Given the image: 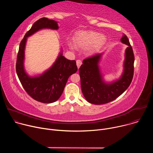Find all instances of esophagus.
I'll list each match as a JSON object with an SVG mask.
<instances>
[{"mask_svg":"<svg viewBox=\"0 0 153 153\" xmlns=\"http://www.w3.org/2000/svg\"><path fill=\"white\" fill-rule=\"evenodd\" d=\"M82 61H81L80 60H76V64H77V66L78 69L80 68V65H82Z\"/></svg>","mask_w":153,"mask_h":153,"instance_id":"1","label":"esophagus"}]
</instances>
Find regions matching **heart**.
Returning a JSON list of instances; mask_svg holds the SVG:
<instances>
[{
  "label": "heart",
  "instance_id": "heart-1",
  "mask_svg": "<svg viewBox=\"0 0 153 153\" xmlns=\"http://www.w3.org/2000/svg\"><path fill=\"white\" fill-rule=\"evenodd\" d=\"M106 37L94 31H81L76 34L74 37V44L77 48L86 49V54L93 55L97 53L105 44ZM73 49L71 44L69 45Z\"/></svg>",
  "mask_w": 153,
  "mask_h": 153
}]
</instances>
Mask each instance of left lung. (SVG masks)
I'll return each mask as SVG.
<instances>
[{"instance_id":"left-lung-1","label":"left lung","mask_w":153,"mask_h":153,"mask_svg":"<svg viewBox=\"0 0 153 153\" xmlns=\"http://www.w3.org/2000/svg\"><path fill=\"white\" fill-rule=\"evenodd\" d=\"M120 41L128 47L125 53L123 71L119 79L112 82L104 81L99 65L103 53L96 54L83 60L79 68L81 89L89 103L101 105L110 102L120 96L130 85L134 74V56L125 34Z\"/></svg>"}]
</instances>
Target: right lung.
<instances>
[{"label": "right lung", "instance_id": "1", "mask_svg": "<svg viewBox=\"0 0 153 153\" xmlns=\"http://www.w3.org/2000/svg\"><path fill=\"white\" fill-rule=\"evenodd\" d=\"M42 29H59L54 20L43 17L34 23L22 40L16 62V73L26 92L34 100L42 103H53L61 96L69 77L77 71L75 60L65 58L62 51L52 66L42 74L30 76L24 67L25 49L27 37Z\"/></svg>", "mask_w": 153, "mask_h": 153}]
</instances>
